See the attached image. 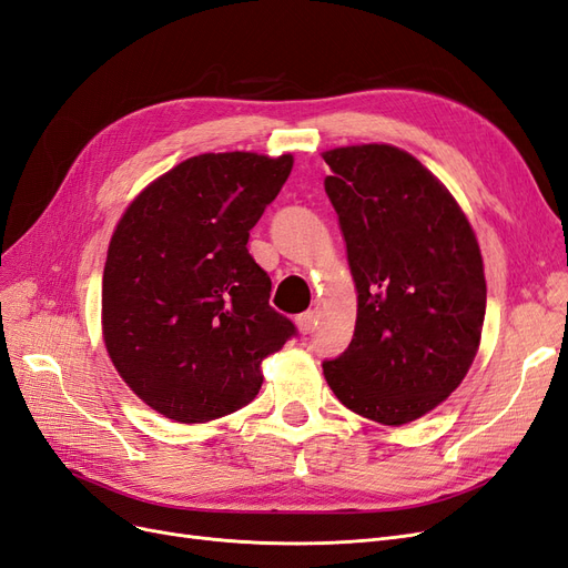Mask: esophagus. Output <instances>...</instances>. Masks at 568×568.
Returning a JSON list of instances; mask_svg holds the SVG:
<instances>
[{
  "mask_svg": "<svg viewBox=\"0 0 568 568\" xmlns=\"http://www.w3.org/2000/svg\"><path fill=\"white\" fill-rule=\"evenodd\" d=\"M297 327H300L302 335H311V333H314V327H316L314 311H304V314H300V316H297Z\"/></svg>",
  "mask_w": 568,
  "mask_h": 568,
  "instance_id": "obj_1",
  "label": "esophagus"
}]
</instances>
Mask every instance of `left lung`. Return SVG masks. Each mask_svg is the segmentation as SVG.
<instances>
[{
  "instance_id": "obj_1",
  "label": "left lung",
  "mask_w": 568,
  "mask_h": 568,
  "mask_svg": "<svg viewBox=\"0 0 568 568\" xmlns=\"http://www.w3.org/2000/svg\"><path fill=\"white\" fill-rule=\"evenodd\" d=\"M358 292L354 337L323 361L342 404L406 425L460 387L477 356L486 278L465 212L423 162L387 143L325 151Z\"/></svg>"
}]
</instances>
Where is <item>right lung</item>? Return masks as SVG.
<instances>
[{
  "mask_svg": "<svg viewBox=\"0 0 568 568\" xmlns=\"http://www.w3.org/2000/svg\"><path fill=\"white\" fill-rule=\"evenodd\" d=\"M292 155L205 153L126 207L103 268V342L130 389L195 425L247 406L262 361L297 333L268 304L247 241L292 172Z\"/></svg>",
  "mask_w": 568,
  "mask_h": 568,
  "instance_id": "add662e5",
  "label": "right lung"
}]
</instances>
